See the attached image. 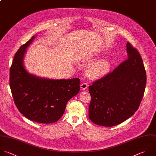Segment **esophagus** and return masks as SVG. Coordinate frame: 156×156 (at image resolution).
<instances>
[{"label":"esophagus","mask_w":156,"mask_h":156,"mask_svg":"<svg viewBox=\"0 0 156 156\" xmlns=\"http://www.w3.org/2000/svg\"><path fill=\"white\" fill-rule=\"evenodd\" d=\"M80 87H81V89L84 90H86L88 87V84L86 83H83L80 85Z\"/></svg>","instance_id":"1"}]
</instances>
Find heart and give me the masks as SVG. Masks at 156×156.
Segmentation results:
<instances>
[{"mask_svg": "<svg viewBox=\"0 0 156 156\" xmlns=\"http://www.w3.org/2000/svg\"><path fill=\"white\" fill-rule=\"evenodd\" d=\"M89 58L88 59H89ZM110 69V63L108 60L100 59L89 66L87 69V75L91 78H98L106 75Z\"/></svg>", "mask_w": 156, "mask_h": 156, "instance_id": "heart-1", "label": "heart"}]
</instances>
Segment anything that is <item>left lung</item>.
<instances>
[{"instance_id": "obj_1", "label": "left lung", "mask_w": 156, "mask_h": 156, "mask_svg": "<svg viewBox=\"0 0 156 156\" xmlns=\"http://www.w3.org/2000/svg\"><path fill=\"white\" fill-rule=\"evenodd\" d=\"M126 48L128 59L89 87V117L98 125L111 127L125 122L137 111L143 98L147 75L142 58L129 42Z\"/></svg>"}]
</instances>
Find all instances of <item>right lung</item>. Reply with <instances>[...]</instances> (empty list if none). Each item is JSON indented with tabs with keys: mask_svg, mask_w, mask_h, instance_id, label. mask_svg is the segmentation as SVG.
<instances>
[{
	"mask_svg": "<svg viewBox=\"0 0 156 156\" xmlns=\"http://www.w3.org/2000/svg\"><path fill=\"white\" fill-rule=\"evenodd\" d=\"M34 37L16 53L9 70V86L15 105L23 116L39 123H51L61 119L68 101L80 92V80H54L29 74L23 58Z\"/></svg>",
	"mask_w": 156,
	"mask_h": 156,
	"instance_id": "1",
	"label": "right lung"
}]
</instances>
